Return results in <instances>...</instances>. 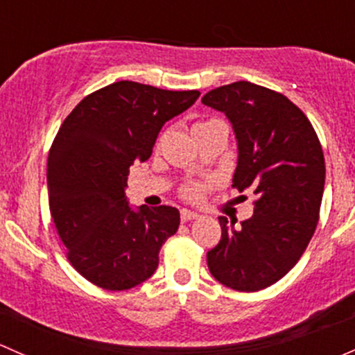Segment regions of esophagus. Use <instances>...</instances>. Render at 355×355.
Returning a JSON list of instances; mask_svg holds the SVG:
<instances>
[{"label": "esophagus", "mask_w": 355, "mask_h": 355, "mask_svg": "<svg viewBox=\"0 0 355 355\" xmlns=\"http://www.w3.org/2000/svg\"><path fill=\"white\" fill-rule=\"evenodd\" d=\"M195 218H198V214H196V211H191V210H186V208H182V210H181V220L182 222L195 220Z\"/></svg>", "instance_id": "esophagus-1"}]
</instances>
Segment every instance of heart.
<instances>
[{
  "label": "heart",
  "mask_w": 355,
  "mask_h": 355,
  "mask_svg": "<svg viewBox=\"0 0 355 355\" xmlns=\"http://www.w3.org/2000/svg\"><path fill=\"white\" fill-rule=\"evenodd\" d=\"M214 121H215V119H208V121L196 123L195 128H193V131H196V130H198V128L207 126V124H210V123H214ZM202 189H203L202 184H198V182H193V184L186 186V188H184V195L188 196V198H198V196L202 195Z\"/></svg>",
  "instance_id": "heart-1"
}]
</instances>
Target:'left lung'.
<instances>
[{
	"instance_id": "8db88e82",
	"label": "left lung",
	"mask_w": 355,
	"mask_h": 355,
	"mask_svg": "<svg viewBox=\"0 0 355 355\" xmlns=\"http://www.w3.org/2000/svg\"><path fill=\"white\" fill-rule=\"evenodd\" d=\"M224 112L237 140L232 188L253 189L254 214L236 222L218 217L222 237L207 253L215 280L241 292L279 282L308 248L324 188V157L313 124L286 96L251 82L205 94Z\"/></svg>"
}]
</instances>
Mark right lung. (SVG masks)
<instances>
[{"mask_svg":"<svg viewBox=\"0 0 355 355\" xmlns=\"http://www.w3.org/2000/svg\"><path fill=\"white\" fill-rule=\"evenodd\" d=\"M198 97V90L121 80L87 96L61 124L47 157L51 217L68 261L94 286L126 291L159 266L179 210H133L124 195L128 174L133 162L152 155L164 124Z\"/></svg>","mask_w":355,"mask_h":355,"instance_id":"obj_1","label":"right lung"}]
</instances>
